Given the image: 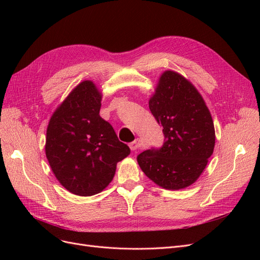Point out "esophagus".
I'll return each mask as SVG.
<instances>
[{"label":"esophagus","mask_w":260,"mask_h":260,"mask_svg":"<svg viewBox=\"0 0 260 260\" xmlns=\"http://www.w3.org/2000/svg\"><path fill=\"white\" fill-rule=\"evenodd\" d=\"M129 147L131 148V151H137L140 147V139H136L135 141H132L131 143H129Z\"/></svg>","instance_id":"1"}]
</instances>
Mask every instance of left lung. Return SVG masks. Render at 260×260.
Instances as JSON below:
<instances>
[{
    "label": "left lung",
    "mask_w": 260,
    "mask_h": 260,
    "mask_svg": "<svg viewBox=\"0 0 260 260\" xmlns=\"http://www.w3.org/2000/svg\"><path fill=\"white\" fill-rule=\"evenodd\" d=\"M149 111L162 127L164 144L138 155L141 169L156 184L179 190L194 183L214 152L211 115L195 86L184 77L165 72Z\"/></svg>",
    "instance_id": "8db88e82"
}]
</instances>
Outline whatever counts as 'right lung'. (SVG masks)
<instances>
[{"label": "right lung", "instance_id": "obj_1", "mask_svg": "<svg viewBox=\"0 0 260 260\" xmlns=\"http://www.w3.org/2000/svg\"><path fill=\"white\" fill-rule=\"evenodd\" d=\"M101 100L95 84L81 82L53 114L46 130V158L60 184L76 195L103 191L117 162L130 154L100 116Z\"/></svg>", "mask_w": 260, "mask_h": 260}]
</instances>
